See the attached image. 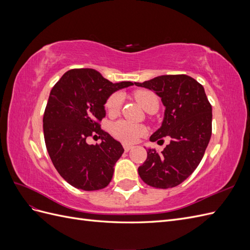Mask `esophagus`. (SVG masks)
<instances>
[{
	"label": "esophagus",
	"instance_id": "obj_1",
	"mask_svg": "<svg viewBox=\"0 0 250 250\" xmlns=\"http://www.w3.org/2000/svg\"><path fill=\"white\" fill-rule=\"evenodd\" d=\"M123 148H124V150L126 151V152H128V151L131 150V149L133 148V146H131V145H127V144H124V145H123Z\"/></svg>",
	"mask_w": 250,
	"mask_h": 250
}]
</instances>
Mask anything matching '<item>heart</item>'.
Listing matches in <instances>:
<instances>
[{
	"mask_svg": "<svg viewBox=\"0 0 250 250\" xmlns=\"http://www.w3.org/2000/svg\"><path fill=\"white\" fill-rule=\"evenodd\" d=\"M134 96L135 99L139 101V103L145 109H147L151 104L158 103L157 97L152 92H149V90H138V92L134 94ZM122 103L123 97L121 95V93L112 94L106 102V109L108 113H110V115H116V113L119 112L121 106H122ZM110 131L113 137L120 141H122L124 143H134L135 141H138L142 135L145 134L146 128L139 124H133L128 122V121L121 120L117 121V122L111 125Z\"/></svg>",
	"mask_w": 250,
	"mask_h": 250,
	"instance_id": "heart-1",
	"label": "heart"
}]
</instances>
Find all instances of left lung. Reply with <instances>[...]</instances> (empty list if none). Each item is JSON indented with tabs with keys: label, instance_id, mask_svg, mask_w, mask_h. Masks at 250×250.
Segmentation results:
<instances>
[{
	"label": "left lung",
	"instance_id": "8db88e82",
	"mask_svg": "<svg viewBox=\"0 0 250 250\" xmlns=\"http://www.w3.org/2000/svg\"><path fill=\"white\" fill-rule=\"evenodd\" d=\"M134 84L153 90L166 107L162 126L150 141L171 138L161 153L147 150L139 175L150 187H176L195 171L206 152L211 135V105L203 86L187 75H162Z\"/></svg>",
	"mask_w": 250,
	"mask_h": 250
}]
</instances>
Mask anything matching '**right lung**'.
Instances as JSON below:
<instances>
[{
    "mask_svg": "<svg viewBox=\"0 0 250 250\" xmlns=\"http://www.w3.org/2000/svg\"><path fill=\"white\" fill-rule=\"evenodd\" d=\"M131 85L130 81L112 83L94 69H74L51 89L42 119L44 142L55 169L71 186L96 191L110 183L124 149L99 122L109 96ZM89 136H99L102 143L89 146Z\"/></svg>",
    "mask_w": 250,
    "mask_h": 250,
    "instance_id": "right-lung-1",
    "label": "right lung"
}]
</instances>
